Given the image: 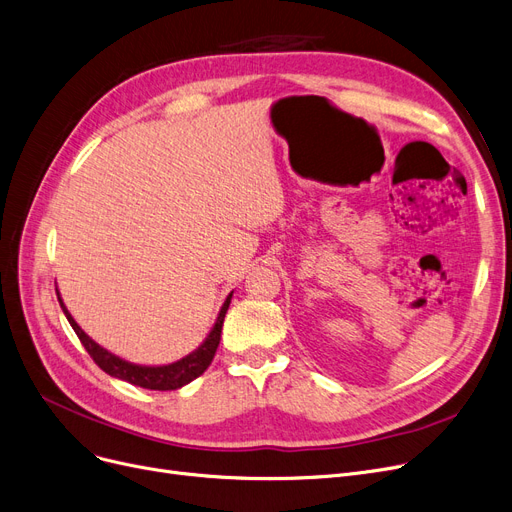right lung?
<instances>
[{
  "mask_svg": "<svg viewBox=\"0 0 512 512\" xmlns=\"http://www.w3.org/2000/svg\"><path fill=\"white\" fill-rule=\"evenodd\" d=\"M234 293V291H232ZM232 293L226 297L224 305H221L219 314L215 318L213 328L209 330L207 339L198 345L194 351H190L188 355H184L182 360L171 362V364H163V366H142V364H133L127 362L119 355L110 353L108 349H104L102 345H98L87 332L75 322V318L71 316V311L66 309V305L62 303V297L56 288V295L60 301V307L64 311L66 320L73 326V330L77 332L79 341L83 343V347L87 349V353L92 355L94 362L110 376H115V379L127 381L131 385H138L144 389H152V391H173V389H182L184 385L192 383L196 376H201L209 364L213 362V355L217 351L219 339H221V326H224V318H226V311L230 307L232 301Z\"/></svg>",
  "mask_w": 512,
  "mask_h": 512,
  "instance_id": "add662e5",
  "label": "right lung"
}]
</instances>
